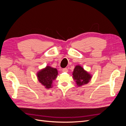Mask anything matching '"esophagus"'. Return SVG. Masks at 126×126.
Segmentation results:
<instances>
[{"mask_svg":"<svg viewBox=\"0 0 126 126\" xmlns=\"http://www.w3.org/2000/svg\"><path fill=\"white\" fill-rule=\"evenodd\" d=\"M68 69L67 68H63V69H62V71L63 72H68Z\"/></svg>","mask_w":126,"mask_h":126,"instance_id":"obj_1","label":"esophagus"}]
</instances>
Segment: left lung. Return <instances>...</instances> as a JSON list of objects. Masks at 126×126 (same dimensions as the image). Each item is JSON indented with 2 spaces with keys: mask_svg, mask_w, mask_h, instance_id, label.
Listing matches in <instances>:
<instances>
[{
  "mask_svg": "<svg viewBox=\"0 0 126 126\" xmlns=\"http://www.w3.org/2000/svg\"><path fill=\"white\" fill-rule=\"evenodd\" d=\"M72 75L74 79L76 80L78 86L87 84L91 78V76L80 66H76L75 67Z\"/></svg>",
  "mask_w": 126,
  "mask_h": 126,
  "instance_id": "8db88e82",
  "label": "left lung"
}]
</instances>
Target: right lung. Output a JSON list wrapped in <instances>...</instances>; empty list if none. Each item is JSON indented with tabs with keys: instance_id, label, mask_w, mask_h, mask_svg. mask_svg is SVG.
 <instances>
[{
	"instance_id": "add662e5",
	"label": "right lung",
	"mask_w": 126,
	"mask_h": 126,
	"mask_svg": "<svg viewBox=\"0 0 126 126\" xmlns=\"http://www.w3.org/2000/svg\"><path fill=\"white\" fill-rule=\"evenodd\" d=\"M57 75L58 71L57 69L50 66H47L38 72L37 77L41 84L48 89L51 88L52 81L57 78Z\"/></svg>"
}]
</instances>
